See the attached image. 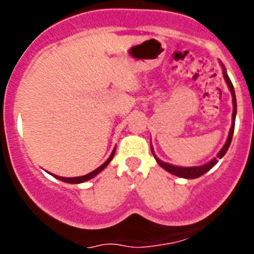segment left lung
<instances>
[{
  "label": "left lung",
  "instance_id": "1",
  "mask_svg": "<svg viewBox=\"0 0 254 254\" xmlns=\"http://www.w3.org/2000/svg\"><path fill=\"white\" fill-rule=\"evenodd\" d=\"M220 64H221V67H223V75H224V78H225L226 81V85H228L229 90H230V93H232V96H233V118H232V127H230V131H229V134H228V138H226V142L224 143L223 149L220 150L219 152H217L216 158H214L212 160H210L208 163L203 164V165H199V167H177V165H173V164H169V163H164V161H161L160 159L155 155L154 152V149H152L151 146V152L152 155H154L155 160H156V163L160 165L163 169H165L167 172H169L170 174H173V176H177V177H181V178H186V179H194V178H198V177L203 176L205 173H207L208 170L211 169V168H214L215 165L217 164V161H219V159H221L224 156V155L226 154V151H228L229 146H230V142H232V138H233V133H234V126H235V116H237V99H235V91H234V86H233L232 81H230V78H229L228 73H226V69H225V66L223 64V62H220Z\"/></svg>",
  "mask_w": 254,
  "mask_h": 254
}]
</instances>
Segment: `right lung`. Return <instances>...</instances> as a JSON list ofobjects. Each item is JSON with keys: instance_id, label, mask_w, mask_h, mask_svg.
Segmentation results:
<instances>
[{"instance_id": "add662e5", "label": "right lung", "mask_w": 254, "mask_h": 254, "mask_svg": "<svg viewBox=\"0 0 254 254\" xmlns=\"http://www.w3.org/2000/svg\"><path fill=\"white\" fill-rule=\"evenodd\" d=\"M114 152H116V147H114V150H113V151H112L111 156H109V158H108L107 160H105L104 164H102V165H100L99 168H96L95 170H93V172H90V173H89V174H86V176L73 177V178H64V177L56 176V174H52V176L55 177V178L60 179V181H62V182H66V183H71V185H78V183H84V182L89 181V179H91V178H94V177H95V176H98V174H99V173L102 172V170L105 169V167H107L108 164L111 163L112 159H113Z\"/></svg>"}]
</instances>
